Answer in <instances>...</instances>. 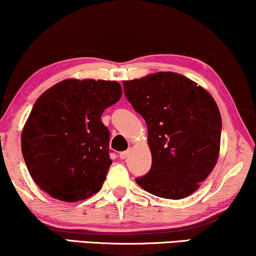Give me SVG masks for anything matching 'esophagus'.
<instances>
[{"instance_id": "obj_1", "label": "esophagus", "mask_w": 256, "mask_h": 256, "mask_svg": "<svg viewBox=\"0 0 256 256\" xmlns=\"http://www.w3.org/2000/svg\"><path fill=\"white\" fill-rule=\"evenodd\" d=\"M129 152H130V150H126V152H121L120 155H118V156H120L121 160H126L128 157Z\"/></svg>"}]
</instances>
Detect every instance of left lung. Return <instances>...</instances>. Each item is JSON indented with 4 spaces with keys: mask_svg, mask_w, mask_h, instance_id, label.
Returning <instances> with one entry per match:
<instances>
[{
    "mask_svg": "<svg viewBox=\"0 0 256 256\" xmlns=\"http://www.w3.org/2000/svg\"><path fill=\"white\" fill-rule=\"evenodd\" d=\"M124 88L144 118L152 157L149 172L135 178L136 183L160 198L194 194L219 156L222 124L211 94L174 72L128 80Z\"/></svg>",
    "mask_w": 256,
    "mask_h": 256,
    "instance_id": "left-lung-1",
    "label": "left lung"
}]
</instances>
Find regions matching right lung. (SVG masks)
<instances>
[{
  "instance_id": "obj_1",
  "label": "right lung",
  "mask_w": 256,
  "mask_h": 256,
  "mask_svg": "<svg viewBox=\"0 0 256 256\" xmlns=\"http://www.w3.org/2000/svg\"><path fill=\"white\" fill-rule=\"evenodd\" d=\"M121 85L68 79L34 102L22 132V154L38 186L64 202L99 192L110 169V130L104 110L120 100Z\"/></svg>"
}]
</instances>
